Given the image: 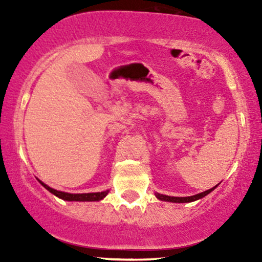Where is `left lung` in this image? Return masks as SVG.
<instances>
[{"instance_id":"obj_1","label":"left lung","mask_w":262,"mask_h":262,"mask_svg":"<svg viewBox=\"0 0 262 262\" xmlns=\"http://www.w3.org/2000/svg\"><path fill=\"white\" fill-rule=\"evenodd\" d=\"M218 185L214 186V187L207 189L205 192H202V193H198V194L195 195H191V196H170V195H163V194H160V193H155L156 198L160 199V200H163V202H170V203H191V202H195V200L198 199H202L204 196L209 194L210 192H212L214 188L217 187Z\"/></svg>"}]
</instances>
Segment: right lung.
<instances>
[{
	"instance_id": "obj_1",
	"label": "right lung",
	"mask_w": 262,
	"mask_h": 262,
	"mask_svg": "<svg viewBox=\"0 0 262 262\" xmlns=\"http://www.w3.org/2000/svg\"><path fill=\"white\" fill-rule=\"evenodd\" d=\"M40 184L44 186V187L48 189L49 192H51L52 194H55L58 198L67 200V202H99L105 198V196L108 194V189L103 192H96V193H77V194H74V193H67V192H62V191H57L55 188L49 187L48 185H45L44 182L38 180Z\"/></svg>"
}]
</instances>
